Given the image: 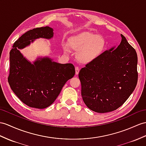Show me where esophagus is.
Returning a JSON list of instances; mask_svg holds the SVG:
<instances>
[{
    "label": "esophagus",
    "mask_w": 146,
    "mask_h": 146,
    "mask_svg": "<svg viewBox=\"0 0 146 146\" xmlns=\"http://www.w3.org/2000/svg\"><path fill=\"white\" fill-rule=\"evenodd\" d=\"M79 70H80V69L79 67H76V75H78L79 73Z\"/></svg>",
    "instance_id": "esophagus-1"
}]
</instances>
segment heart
<instances>
[{
	"label": "heart",
	"mask_w": 146,
	"mask_h": 146,
	"mask_svg": "<svg viewBox=\"0 0 146 146\" xmlns=\"http://www.w3.org/2000/svg\"><path fill=\"white\" fill-rule=\"evenodd\" d=\"M73 50L79 52L77 58L79 61L87 63L95 59L100 56L105 46L104 38L101 36L89 32H85L77 37L72 38L69 42ZM65 52L67 49H64Z\"/></svg>",
	"instance_id": "obj_1"
}]
</instances>
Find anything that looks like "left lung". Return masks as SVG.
Instances as JSON below:
<instances>
[{
	"mask_svg": "<svg viewBox=\"0 0 146 146\" xmlns=\"http://www.w3.org/2000/svg\"><path fill=\"white\" fill-rule=\"evenodd\" d=\"M116 49L106 50L79 74L85 104L97 113L114 111L124 104L137 85V56L123 35Z\"/></svg>",
	"mask_w": 146,
	"mask_h": 146,
	"instance_id": "obj_1",
	"label": "left lung"
}]
</instances>
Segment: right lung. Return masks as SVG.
Returning <instances> with one entry per match:
<instances>
[{"instance_id":"obj_1","label":"right lung","mask_w":146,"mask_h":146,"mask_svg":"<svg viewBox=\"0 0 146 146\" xmlns=\"http://www.w3.org/2000/svg\"><path fill=\"white\" fill-rule=\"evenodd\" d=\"M52 36L50 27L33 28L18 39L10 52L9 84L18 98L31 108L42 109L50 106L66 82L75 75L72 64H61L44 58L32 64L19 50L30 44L31 40Z\"/></svg>"}]
</instances>
